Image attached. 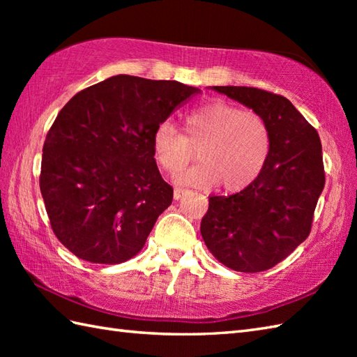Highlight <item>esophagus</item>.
<instances>
[{
    "label": "esophagus",
    "mask_w": 357,
    "mask_h": 357,
    "mask_svg": "<svg viewBox=\"0 0 357 357\" xmlns=\"http://www.w3.org/2000/svg\"><path fill=\"white\" fill-rule=\"evenodd\" d=\"M188 193V190H185V188H179V187H176V188H174V192H173V198L174 199H181V198H183V196L184 195H187Z\"/></svg>",
    "instance_id": "34e87169"
}]
</instances>
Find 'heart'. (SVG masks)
Segmentation results:
<instances>
[{
  "label": "heart",
  "instance_id": "heart-1",
  "mask_svg": "<svg viewBox=\"0 0 357 357\" xmlns=\"http://www.w3.org/2000/svg\"><path fill=\"white\" fill-rule=\"evenodd\" d=\"M184 135L162 121L151 136V149L159 167L174 174L184 169L196 148L199 162L183 172L178 183L215 185L241 190L259 176L268 161L271 132L267 121L255 110L211 100L188 110L183 118Z\"/></svg>",
  "mask_w": 357,
  "mask_h": 357
}]
</instances>
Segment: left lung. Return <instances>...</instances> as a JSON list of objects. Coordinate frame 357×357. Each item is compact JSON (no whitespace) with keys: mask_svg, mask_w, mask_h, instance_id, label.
Masks as SVG:
<instances>
[{"mask_svg":"<svg viewBox=\"0 0 357 357\" xmlns=\"http://www.w3.org/2000/svg\"><path fill=\"white\" fill-rule=\"evenodd\" d=\"M213 89L265 118L271 150L259 176L244 190L210 196L201 234L210 253L225 267L265 271L293 253L312 231L325 185L321 138L282 95L255 87Z\"/></svg>","mask_w":357,"mask_h":357,"instance_id":"1","label":"left lung"}]
</instances>
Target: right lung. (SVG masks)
I'll return each instance as SVG.
<instances>
[{
    "label": "right lung",
    "mask_w": 357,
    "mask_h": 357,
    "mask_svg": "<svg viewBox=\"0 0 357 357\" xmlns=\"http://www.w3.org/2000/svg\"><path fill=\"white\" fill-rule=\"evenodd\" d=\"M199 89L116 75L67 102L43 147L40 188L50 227L82 261L138 255L173 188L151 149L159 123Z\"/></svg>",
    "instance_id": "add662e5"
}]
</instances>
